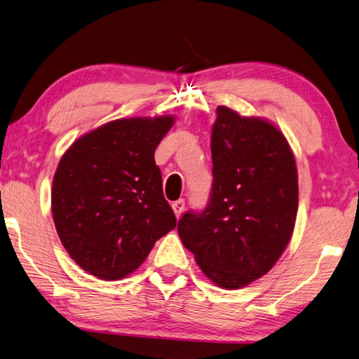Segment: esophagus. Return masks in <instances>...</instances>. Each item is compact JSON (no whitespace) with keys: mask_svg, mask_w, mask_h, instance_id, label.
I'll return each mask as SVG.
<instances>
[{"mask_svg":"<svg viewBox=\"0 0 359 359\" xmlns=\"http://www.w3.org/2000/svg\"><path fill=\"white\" fill-rule=\"evenodd\" d=\"M184 205H186V202H184V199H178V201H175L173 204H171V207H173V210H175V215L176 217H181V214H183L184 212Z\"/></svg>","mask_w":359,"mask_h":359,"instance_id":"esophagus-1","label":"esophagus"}]
</instances>
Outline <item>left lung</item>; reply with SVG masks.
I'll use <instances>...</instances> for the list:
<instances>
[{"label":"left lung","mask_w":359,"mask_h":359,"mask_svg":"<svg viewBox=\"0 0 359 359\" xmlns=\"http://www.w3.org/2000/svg\"><path fill=\"white\" fill-rule=\"evenodd\" d=\"M212 189L205 209L178 222L184 248L218 287H246L266 275L292 238L298 173L287 139L259 118L217 108Z\"/></svg>","instance_id":"obj_1"}]
</instances>
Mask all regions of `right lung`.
Returning a JSON list of instances; mask_svg holds the SVG:
<instances>
[{"mask_svg":"<svg viewBox=\"0 0 359 359\" xmlns=\"http://www.w3.org/2000/svg\"><path fill=\"white\" fill-rule=\"evenodd\" d=\"M171 116L107 123L71 145L51 188L56 231L76 264L102 280L134 272L176 226L155 149Z\"/></svg>","mask_w":359,"mask_h":359,"instance_id":"right-lung-1","label":"right lung"}]
</instances>
